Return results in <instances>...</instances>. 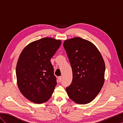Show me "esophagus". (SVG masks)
Here are the masks:
<instances>
[{"label":"esophagus","instance_id":"1","mask_svg":"<svg viewBox=\"0 0 123 123\" xmlns=\"http://www.w3.org/2000/svg\"><path fill=\"white\" fill-rule=\"evenodd\" d=\"M58 81H59V82H61L62 80V76L58 77Z\"/></svg>","mask_w":123,"mask_h":123}]
</instances>
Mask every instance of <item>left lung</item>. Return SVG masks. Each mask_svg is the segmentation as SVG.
Returning <instances> with one entry per match:
<instances>
[{"label":"left lung","mask_w":123,"mask_h":123,"mask_svg":"<svg viewBox=\"0 0 123 123\" xmlns=\"http://www.w3.org/2000/svg\"><path fill=\"white\" fill-rule=\"evenodd\" d=\"M63 45L73 75L67 93L77 104L89 103L99 93L105 81V65L102 56L93 43L80 37L67 39Z\"/></svg>","instance_id":"left-lung-1"}]
</instances>
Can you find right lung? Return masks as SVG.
Segmentation results:
<instances>
[{"label": "right lung", "mask_w": 123, "mask_h": 123, "mask_svg": "<svg viewBox=\"0 0 123 123\" xmlns=\"http://www.w3.org/2000/svg\"><path fill=\"white\" fill-rule=\"evenodd\" d=\"M62 41L45 37L30 43L22 51L16 65L17 83L25 98L36 104L46 102L57 84L50 62Z\"/></svg>", "instance_id": "add662e5"}]
</instances>
